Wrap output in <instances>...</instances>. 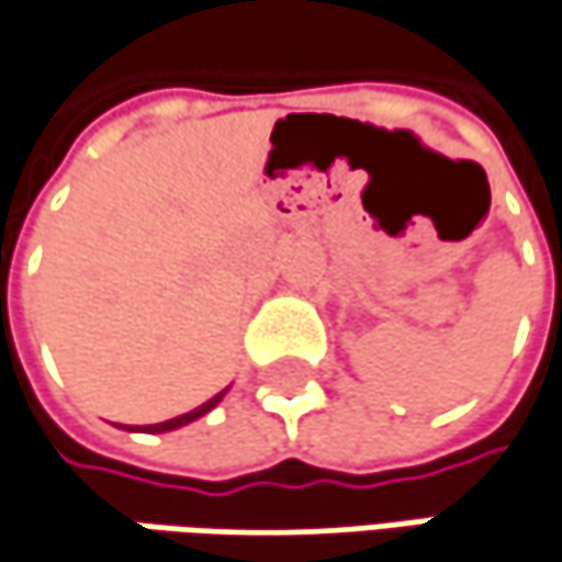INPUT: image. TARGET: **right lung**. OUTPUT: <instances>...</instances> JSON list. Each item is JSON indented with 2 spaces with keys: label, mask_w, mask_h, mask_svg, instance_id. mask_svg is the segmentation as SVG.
Masks as SVG:
<instances>
[{
  "label": "right lung",
  "mask_w": 562,
  "mask_h": 562,
  "mask_svg": "<svg viewBox=\"0 0 562 562\" xmlns=\"http://www.w3.org/2000/svg\"><path fill=\"white\" fill-rule=\"evenodd\" d=\"M221 396L223 393H217L214 400H207L204 406H198V409H191V413H184V416H176V419H169V422H159V425H146V431H169V428H179V425H188V422H194L198 416H204L207 409H214L217 403H221Z\"/></svg>",
  "instance_id": "obj_1"
}]
</instances>
